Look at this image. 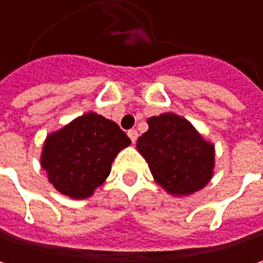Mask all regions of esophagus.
I'll return each mask as SVG.
<instances>
[{"mask_svg": "<svg viewBox=\"0 0 263 263\" xmlns=\"http://www.w3.org/2000/svg\"><path fill=\"white\" fill-rule=\"evenodd\" d=\"M128 135H129V138H131L132 143H135V141H137V138H138V132L135 131V129H131V131H128Z\"/></svg>", "mask_w": 263, "mask_h": 263, "instance_id": "esophagus-1", "label": "esophagus"}]
</instances>
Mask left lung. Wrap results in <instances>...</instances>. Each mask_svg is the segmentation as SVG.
Returning a JSON list of instances; mask_svg holds the SVG:
<instances>
[{"label": "left lung", "mask_w": 263, "mask_h": 263, "mask_svg": "<svg viewBox=\"0 0 263 263\" xmlns=\"http://www.w3.org/2000/svg\"><path fill=\"white\" fill-rule=\"evenodd\" d=\"M147 125L149 129L137 140V149L147 161L154 180L177 196L205 187L213 177L215 146L174 112L151 117Z\"/></svg>", "instance_id": "left-lung-1"}]
</instances>
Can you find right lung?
Wrapping results in <instances>:
<instances>
[{"label":"right lung","instance_id":"add662e5","mask_svg":"<svg viewBox=\"0 0 263 263\" xmlns=\"http://www.w3.org/2000/svg\"><path fill=\"white\" fill-rule=\"evenodd\" d=\"M129 144L116 122L86 112L47 135L41 166L58 192L85 199L108 178L114 158Z\"/></svg>","mask_w":263,"mask_h":263}]
</instances>
